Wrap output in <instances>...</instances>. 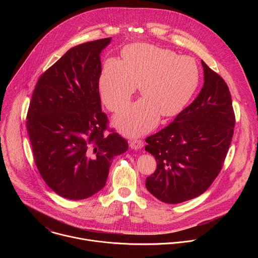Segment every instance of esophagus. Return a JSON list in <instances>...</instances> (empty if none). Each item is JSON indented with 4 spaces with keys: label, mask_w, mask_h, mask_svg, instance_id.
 <instances>
[{
    "label": "esophagus",
    "mask_w": 258,
    "mask_h": 258,
    "mask_svg": "<svg viewBox=\"0 0 258 258\" xmlns=\"http://www.w3.org/2000/svg\"><path fill=\"white\" fill-rule=\"evenodd\" d=\"M130 146L132 149H135V150H139L141 149L142 147L144 146V143L142 140L140 139H135V140H131L130 141Z\"/></svg>",
    "instance_id": "esophagus-1"
}]
</instances>
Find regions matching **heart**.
I'll list each match as a JSON object with an SVG mask.
<instances>
[{
    "label": "heart",
    "mask_w": 258,
    "mask_h": 258,
    "mask_svg": "<svg viewBox=\"0 0 258 258\" xmlns=\"http://www.w3.org/2000/svg\"><path fill=\"white\" fill-rule=\"evenodd\" d=\"M199 81L195 61L188 56L147 44L127 46L122 61L108 59L100 77L105 105L118 111L128 104L138 86L144 99L117 114L114 123L127 136H140L156 126L159 116L175 115L194 94Z\"/></svg>",
    "instance_id": "heart-1"
}]
</instances>
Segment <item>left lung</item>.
<instances>
[{
  "label": "left lung",
  "instance_id": "1",
  "mask_svg": "<svg viewBox=\"0 0 258 258\" xmlns=\"http://www.w3.org/2000/svg\"><path fill=\"white\" fill-rule=\"evenodd\" d=\"M202 66L204 85L198 97L167 126L146 138L145 150L157 163L146 188L164 203L203 194L222 170L234 135L229 87L204 61Z\"/></svg>",
  "mask_w": 258,
  "mask_h": 258
}]
</instances>
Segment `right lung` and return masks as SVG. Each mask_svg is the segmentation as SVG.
<instances>
[{"mask_svg":"<svg viewBox=\"0 0 258 258\" xmlns=\"http://www.w3.org/2000/svg\"><path fill=\"white\" fill-rule=\"evenodd\" d=\"M110 42L101 39L68 50L41 76L29 103L26 128L35 165L66 199H86L103 189L112 159L128 148L114 130L104 134L100 54Z\"/></svg>","mask_w":258,"mask_h":258,"instance_id":"right-lung-1","label":"right lung"}]
</instances>
